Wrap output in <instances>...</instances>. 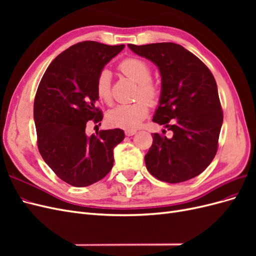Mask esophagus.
Segmentation results:
<instances>
[{"instance_id":"obj_1","label":"esophagus","mask_w":256,"mask_h":256,"mask_svg":"<svg viewBox=\"0 0 256 256\" xmlns=\"http://www.w3.org/2000/svg\"><path fill=\"white\" fill-rule=\"evenodd\" d=\"M136 134V130H134V129H126L125 130V134L127 136H134Z\"/></svg>"}]
</instances>
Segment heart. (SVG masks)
<instances>
[{
    "mask_svg": "<svg viewBox=\"0 0 256 256\" xmlns=\"http://www.w3.org/2000/svg\"><path fill=\"white\" fill-rule=\"evenodd\" d=\"M120 70L130 80L138 84L136 99H144L150 104L157 102L160 92L157 84L150 81L152 69L145 60L138 58L124 60L118 66ZM98 97L104 102H111V74L108 69L99 72L96 81ZM148 113V106L143 100L130 104H120L106 114L110 125L120 128H134Z\"/></svg>",
    "mask_w": 256,
    "mask_h": 256,
    "instance_id": "heart-1",
    "label": "heart"
}]
</instances>
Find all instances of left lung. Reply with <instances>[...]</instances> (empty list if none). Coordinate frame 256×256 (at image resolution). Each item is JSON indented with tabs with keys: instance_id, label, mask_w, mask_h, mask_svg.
I'll use <instances>...</instances> for the list:
<instances>
[{
	"instance_id": "left-lung-1",
	"label": "left lung",
	"mask_w": 256,
	"mask_h": 256,
	"mask_svg": "<svg viewBox=\"0 0 256 256\" xmlns=\"http://www.w3.org/2000/svg\"><path fill=\"white\" fill-rule=\"evenodd\" d=\"M128 47L158 67L161 92L152 122L173 132L171 138L152 134L146 168L161 182L189 180L210 164L218 150L223 113L214 76L180 44H129Z\"/></svg>"
}]
</instances>
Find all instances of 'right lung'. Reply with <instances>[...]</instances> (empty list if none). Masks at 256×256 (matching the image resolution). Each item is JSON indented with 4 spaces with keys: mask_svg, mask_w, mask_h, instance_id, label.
Masks as SVG:
<instances>
[{
    "mask_svg": "<svg viewBox=\"0 0 256 256\" xmlns=\"http://www.w3.org/2000/svg\"><path fill=\"white\" fill-rule=\"evenodd\" d=\"M125 46L82 42L52 60L34 100L38 150L52 171L74 187H88L111 171L113 150L125 134L122 129L85 132L88 120L99 122L104 115L96 81L99 72Z\"/></svg>",
    "mask_w": 256,
    "mask_h": 256,
    "instance_id": "obj_1",
    "label": "right lung"
}]
</instances>
